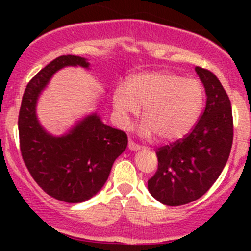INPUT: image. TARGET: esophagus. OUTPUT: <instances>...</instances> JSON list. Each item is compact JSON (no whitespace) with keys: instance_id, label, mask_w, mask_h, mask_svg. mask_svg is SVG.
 <instances>
[{"instance_id":"1","label":"esophagus","mask_w":251,"mask_h":251,"mask_svg":"<svg viewBox=\"0 0 251 251\" xmlns=\"http://www.w3.org/2000/svg\"><path fill=\"white\" fill-rule=\"evenodd\" d=\"M128 149H130V151H140V149H141V146H140V144L135 143V142L130 140V141H128Z\"/></svg>"}]
</instances>
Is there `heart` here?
Wrapping results in <instances>:
<instances>
[{
	"mask_svg": "<svg viewBox=\"0 0 251 251\" xmlns=\"http://www.w3.org/2000/svg\"><path fill=\"white\" fill-rule=\"evenodd\" d=\"M113 104L121 126H127L140 113L143 137L158 135L161 141L183 137L198 121L204 104V90L199 81L184 78L164 70L140 73L128 78L113 93Z\"/></svg>",
	"mask_w": 251,
	"mask_h": 251,
	"instance_id": "heart-1",
	"label": "heart"
}]
</instances>
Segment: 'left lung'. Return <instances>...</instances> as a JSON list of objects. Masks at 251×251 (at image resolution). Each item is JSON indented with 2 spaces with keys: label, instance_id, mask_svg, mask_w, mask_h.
I'll use <instances>...</instances> for the list:
<instances>
[{
  "label": "left lung",
  "instance_id": "left-lung-1",
  "mask_svg": "<svg viewBox=\"0 0 251 251\" xmlns=\"http://www.w3.org/2000/svg\"><path fill=\"white\" fill-rule=\"evenodd\" d=\"M206 93V105L193 130L182 140L156 151L158 170L148 191L169 206L192 203L204 196L224 170L233 142L229 98L211 72L196 68Z\"/></svg>",
  "mask_w": 251,
  "mask_h": 251
}]
</instances>
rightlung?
<instances>
[{"label":"right lung","instance_id":"add662e5","mask_svg":"<svg viewBox=\"0 0 251 251\" xmlns=\"http://www.w3.org/2000/svg\"><path fill=\"white\" fill-rule=\"evenodd\" d=\"M64 67L88 69L90 63L78 55H60L27 83L18 119L20 151L32 178L48 196L82 203L104 186L114 161L127 147V136L103 123L97 113L81 119L63 136L42 127L37 100L50 77Z\"/></svg>","mask_w":251,"mask_h":251}]
</instances>
